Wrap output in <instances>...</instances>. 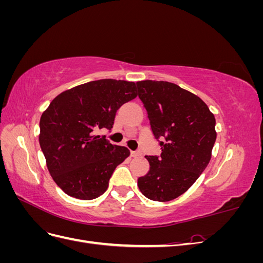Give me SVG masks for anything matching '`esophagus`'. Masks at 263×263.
I'll use <instances>...</instances> for the list:
<instances>
[{"mask_svg": "<svg viewBox=\"0 0 263 263\" xmlns=\"http://www.w3.org/2000/svg\"><path fill=\"white\" fill-rule=\"evenodd\" d=\"M130 156H132L133 158H136V157L141 156V153H140V151H132V153H130Z\"/></svg>", "mask_w": 263, "mask_h": 263, "instance_id": "34e87169", "label": "esophagus"}]
</instances>
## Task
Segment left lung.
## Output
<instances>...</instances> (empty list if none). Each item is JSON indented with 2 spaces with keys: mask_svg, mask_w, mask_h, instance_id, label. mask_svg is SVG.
<instances>
[{
  "mask_svg": "<svg viewBox=\"0 0 263 263\" xmlns=\"http://www.w3.org/2000/svg\"><path fill=\"white\" fill-rule=\"evenodd\" d=\"M137 89L161 147L160 157L146 156L150 168L137 184L149 200L169 202L186 192L208 166L216 121L200 98L177 84L145 80Z\"/></svg>",
  "mask_w": 263,
  "mask_h": 263,
  "instance_id": "1",
  "label": "left lung"
}]
</instances>
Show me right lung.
<instances>
[{
	"instance_id": "add662e5",
	"label": "right lung",
	"mask_w": 263,
	"mask_h": 263,
	"mask_svg": "<svg viewBox=\"0 0 263 263\" xmlns=\"http://www.w3.org/2000/svg\"><path fill=\"white\" fill-rule=\"evenodd\" d=\"M137 97L135 82L102 79L55 97L39 122L47 168L69 196L94 200L105 192L114 170L130 155L95 135L113 127L117 109Z\"/></svg>"
}]
</instances>
